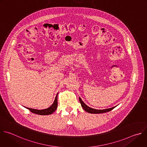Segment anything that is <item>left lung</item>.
I'll use <instances>...</instances> for the list:
<instances>
[{"mask_svg": "<svg viewBox=\"0 0 147 147\" xmlns=\"http://www.w3.org/2000/svg\"><path fill=\"white\" fill-rule=\"evenodd\" d=\"M79 100L80 102V103L82 107L83 108V109L86 111V112L89 113H91V114H100V113H107L109 111H111L112 110H113L115 107L110 108V109H105V110H96V109H92L89 107H88L87 105H86L83 101L82 100V99L79 97Z\"/></svg>", "mask_w": 147, "mask_h": 147, "instance_id": "8db88e82", "label": "left lung"}]
</instances>
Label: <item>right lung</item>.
<instances>
[{
	"mask_svg": "<svg viewBox=\"0 0 147 147\" xmlns=\"http://www.w3.org/2000/svg\"><path fill=\"white\" fill-rule=\"evenodd\" d=\"M57 96H58V93L55 97V100L53 103V104L48 108L44 110H36V109H30V108H27L30 112L41 115H50L53 114L57 109L58 107V100H57Z\"/></svg>",
	"mask_w": 147,
	"mask_h": 147,
	"instance_id": "obj_1",
	"label": "right lung"
}]
</instances>
